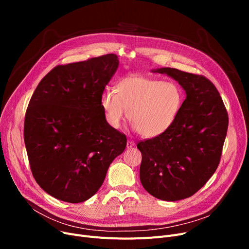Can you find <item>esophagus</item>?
Here are the masks:
<instances>
[{"label":"esophagus","mask_w":249,"mask_h":249,"mask_svg":"<svg viewBox=\"0 0 249 249\" xmlns=\"http://www.w3.org/2000/svg\"><path fill=\"white\" fill-rule=\"evenodd\" d=\"M135 145V142L133 140H128L127 141V148H131Z\"/></svg>","instance_id":"34e87169"}]
</instances>
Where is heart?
Here are the masks:
<instances>
[{
  "label": "heart",
  "mask_w": 249,
  "mask_h": 249,
  "mask_svg": "<svg viewBox=\"0 0 249 249\" xmlns=\"http://www.w3.org/2000/svg\"><path fill=\"white\" fill-rule=\"evenodd\" d=\"M184 93L174 82L132 74L117 83L116 91L106 89L101 106L108 124L120 128L125 118L145 138L162 135L171 128L180 111Z\"/></svg>",
  "instance_id": "obj_1"
}]
</instances>
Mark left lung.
I'll use <instances>...</instances> for the list:
<instances>
[{
  "label": "left lung",
  "instance_id": "1",
  "mask_svg": "<svg viewBox=\"0 0 249 249\" xmlns=\"http://www.w3.org/2000/svg\"><path fill=\"white\" fill-rule=\"evenodd\" d=\"M186 90L187 98L165 133L141 140V184L153 197L178 201L191 197L219 165L228 129V113L214 84L204 75L162 68Z\"/></svg>",
  "mask_w": 249,
  "mask_h": 249
}]
</instances>
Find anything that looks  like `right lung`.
<instances>
[{"label":"right lung","instance_id":"right-lung-1","mask_svg":"<svg viewBox=\"0 0 249 249\" xmlns=\"http://www.w3.org/2000/svg\"><path fill=\"white\" fill-rule=\"evenodd\" d=\"M119 60L114 53L56 65L38 84L24 122L32 175L47 194L69 203L98 192L126 135L105 118L101 97Z\"/></svg>","mask_w":249,"mask_h":249}]
</instances>
